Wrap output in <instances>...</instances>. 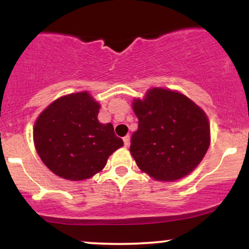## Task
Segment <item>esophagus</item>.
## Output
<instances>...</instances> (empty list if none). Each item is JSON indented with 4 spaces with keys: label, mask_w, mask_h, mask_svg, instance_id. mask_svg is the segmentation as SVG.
<instances>
[{
    "label": "esophagus",
    "mask_w": 249,
    "mask_h": 249,
    "mask_svg": "<svg viewBox=\"0 0 249 249\" xmlns=\"http://www.w3.org/2000/svg\"><path fill=\"white\" fill-rule=\"evenodd\" d=\"M123 141H124L125 147H127L128 145H130V136H125L124 138H123Z\"/></svg>",
    "instance_id": "obj_1"
}]
</instances>
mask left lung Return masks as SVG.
Returning a JSON list of instances; mask_svg holds the SVG:
<instances>
[{"instance_id":"obj_1","label":"left lung","mask_w":249,"mask_h":249,"mask_svg":"<svg viewBox=\"0 0 249 249\" xmlns=\"http://www.w3.org/2000/svg\"><path fill=\"white\" fill-rule=\"evenodd\" d=\"M138 130L131 137L130 152L142 172L158 181L184 178L200 164L211 142L206 113L178 91L147 90L134 98Z\"/></svg>"}]
</instances>
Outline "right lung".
<instances>
[{"mask_svg": "<svg viewBox=\"0 0 249 249\" xmlns=\"http://www.w3.org/2000/svg\"><path fill=\"white\" fill-rule=\"evenodd\" d=\"M99 103L82 91L56 99L37 117L34 144L45 166L56 176L72 181L91 178L123 146L112 124L99 123Z\"/></svg>", "mask_w": 249, "mask_h": 249, "instance_id": "obj_1", "label": "right lung"}]
</instances>
